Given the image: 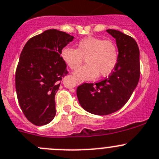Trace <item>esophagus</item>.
<instances>
[{"label": "esophagus", "instance_id": "obj_1", "mask_svg": "<svg viewBox=\"0 0 159 159\" xmlns=\"http://www.w3.org/2000/svg\"><path fill=\"white\" fill-rule=\"evenodd\" d=\"M82 84V81L77 80V84Z\"/></svg>", "mask_w": 159, "mask_h": 159}]
</instances>
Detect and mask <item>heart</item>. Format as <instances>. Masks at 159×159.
I'll return each mask as SVG.
<instances>
[{
    "mask_svg": "<svg viewBox=\"0 0 159 159\" xmlns=\"http://www.w3.org/2000/svg\"><path fill=\"white\" fill-rule=\"evenodd\" d=\"M64 62L72 70L78 69L84 61L87 65L79 69L74 75L80 80H88L98 76H106L116 67L119 51L113 41L96 37L80 40L76 49L65 48L61 51Z\"/></svg>",
    "mask_w": 159,
    "mask_h": 159,
    "instance_id": "b5f03b06",
    "label": "heart"
}]
</instances>
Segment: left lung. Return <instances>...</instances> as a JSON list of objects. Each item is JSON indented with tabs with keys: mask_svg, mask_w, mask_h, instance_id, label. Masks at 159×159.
<instances>
[{
	"mask_svg": "<svg viewBox=\"0 0 159 159\" xmlns=\"http://www.w3.org/2000/svg\"><path fill=\"white\" fill-rule=\"evenodd\" d=\"M107 32L116 40L119 58L114 70L96 84H83L76 90L84 109L98 116L114 113L125 105L140 79V51L133 37L116 30Z\"/></svg>",
	"mask_w": 159,
	"mask_h": 159,
	"instance_id": "obj_1",
	"label": "left lung"
}]
</instances>
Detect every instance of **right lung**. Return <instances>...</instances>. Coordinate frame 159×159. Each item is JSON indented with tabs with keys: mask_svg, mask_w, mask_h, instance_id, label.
<instances>
[{
	"mask_svg": "<svg viewBox=\"0 0 159 159\" xmlns=\"http://www.w3.org/2000/svg\"><path fill=\"white\" fill-rule=\"evenodd\" d=\"M74 37L48 30L32 37L24 46L16 72L18 101L26 119L43 126L56 115L54 97L68 74L61 51Z\"/></svg>",
	"mask_w": 159,
	"mask_h": 159,
	"instance_id": "right-lung-1",
	"label": "right lung"
}]
</instances>
